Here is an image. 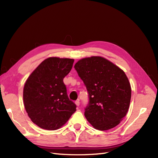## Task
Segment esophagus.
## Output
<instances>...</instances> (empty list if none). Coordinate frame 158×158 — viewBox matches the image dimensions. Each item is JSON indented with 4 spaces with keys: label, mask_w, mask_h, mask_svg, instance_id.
I'll return each mask as SVG.
<instances>
[{
    "label": "esophagus",
    "mask_w": 158,
    "mask_h": 158,
    "mask_svg": "<svg viewBox=\"0 0 158 158\" xmlns=\"http://www.w3.org/2000/svg\"><path fill=\"white\" fill-rule=\"evenodd\" d=\"M75 105H76V106H77V107H79V105H80V102H79V100L76 101V102H75Z\"/></svg>",
    "instance_id": "34e87169"
}]
</instances>
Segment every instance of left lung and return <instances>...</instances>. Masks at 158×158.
Wrapping results in <instances>:
<instances>
[{
	"label": "left lung",
	"instance_id": "obj_1",
	"mask_svg": "<svg viewBox=\"0 0 158 158\" xmlns=\"http://www.w3.org/2000/svg\"><path fill=\"white\" fill-rule=\"evenodd\" d=\"M89 93L85 116L95 129L104 131L126 115L131 89L123 70L102 56L82 58L74 66Z\"/></svg>",
	"mask_w": 158,
	"mask_h": 158
}]
</instances>
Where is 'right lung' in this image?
Returning <instances> with one entry per match:
<instances>
[{"mask_svg": "<svg viewBox=\"0 0 158 158\" xmlns=\"http://www.w3.org/2000/svg\"><path fill=\"white\" fill-rule=\"evenodd\" d=\"M74 60L49 57L35 69L26 81L23 102L29 118L47 130L59 129L76 110L63 82Z\"/></svg>", "mask_w": 158, "mask_h": 158, "instance_id": "add662e5", "label": "right lung"}]
</instances>
